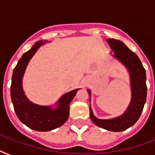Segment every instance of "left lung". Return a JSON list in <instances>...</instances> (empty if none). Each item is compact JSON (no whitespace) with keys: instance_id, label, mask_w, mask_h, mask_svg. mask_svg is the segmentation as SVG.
Masks as SVG:
<instances>
[{"instance_id":"left-lung-1","label":"left lung","mask_w":155,"mask_h":155,"mask_svg":"<svg viewBox=\"0 0 155 155\" xmlns=\"http://www.w3.org/2000/svg\"><path fill=\"white\" fill-rule=\"evenodd\" d=\"M113 53V57L122 63L130 74L131 101L127 109L119 117L111 119H99L92 113L90 105V117L92 122L99 127L113 132H120L133 126L139 119L147 101V87L146 84V70L138 56L131 51L120 40L108 38L106 40ZM91 98V91L87 89ZM91 101V100H90Z\"/></svg>"}]
</instances>
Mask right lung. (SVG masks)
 <instances>
[{
  "label": "right lung",
  "instance_id": "right-lung-1",
  "mask_svg": "<svg viewBox=\"0 0 155 155\" xmlns=\"http://www.w3.org/2000/svg\"><path fill=\"white\" fill-rule=\"evenodd\" d=\"M46 42L40 40L31 49L23 54L13 69L11 84V100L18 119L31 130L41 132L51 131L60 127L69 117L71 101L80 88L63 94L53 106L39 105L31 102L25 96L22 87V78L27 65L39 47Z\"/></svg>",
  "mask_w": 155,
  "mask_h": 155
}]
</instances>
